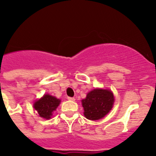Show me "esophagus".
<instances>
[{
  "instance_id": "esophagus-1",
  "label": "esophagus",
  "mask_w": 156,
  "mask_h": 156,
  "mask_svg": "<svg viewBox=\"0 0 156 156\" xmlns=\"http://www.w3.org/2000/svg\"><path fill=\"white\" fill-rule=\"evenodd\" d=\"M68 100H69V101H75V98H72V97H68Z\"/></svg>"
}]
</instances>
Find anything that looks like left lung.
I'll list each match as a JSON object with an SVG mask.
<instances>
[{"label": "left lung", "mask_w": 156, "mask_h": 156, "mask_svg": "<svg viewBox=\"0 0 156 156\" xmlns=\"http://www.w3.org/2000/svg\"><path fill=\"white\" fill-rule=\"evenodd\" d=\"M114 103V96L111 90L94 89L82 100L85 117L90 120H98L109 112Z\"/></svg>", "instance_id": "1"}]
</instances>
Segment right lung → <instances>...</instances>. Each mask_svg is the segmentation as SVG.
<instances>
[{"label":"right lung","mask_w":156,"mask_h":156,"mask_svg":"<svg viewBox=\"0 0 156 156\" xmlns=\"http://www.w3.org/2000/svg\"><path fill=\"white\" fill-rule=\"evenodd\" d=\"M61 101L51 95L45 94L42 98L34 103V108L37 111L40 116L44 119H50L52 112L57 108Z\"/></svg>","instance_id":"add662e5"}]
</instances>
